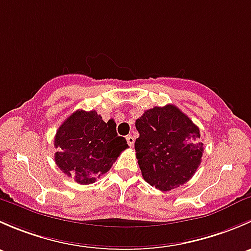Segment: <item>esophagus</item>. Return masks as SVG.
I'll use <instances>...</instances> for the list:
<instances>
[{
    "label": "esophagus",
    "instance_id": "obj_1",
    "mask_svg": "<svg viewBox=\"0 0 251 251\" xmlns=\"http://www.w3.org/2000/svg\"><path fill=\"white\" fill-rule=\"evenodd\" d=\"M126 141H127L128 146L130 147H133V144H135V138H133V136H127V137H126Z\"/></svg>",
    "mask_w": 251,
    "mask_h": 251
}]
</instances>
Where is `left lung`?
I'll list each match as a JSON object with an SVG mask.
<instances>
[{"mask_svg":"<svg viewBox=\"0 0 251 251\" xmlns=\"http://www.w3.org/2000/svg\"><path fill=\"white\" fill-rule=\"evenodd\" d=\"M136 158L146 182L166 192L186 183L203 156L201 131L173 104L154 107L136 120Z\"/></svg>","mask_w":251,"mask_h":251,"instance_id":"1","label":"left lung"}]
</instances>
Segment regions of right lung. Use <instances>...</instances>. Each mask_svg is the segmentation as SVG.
<instances>
[{
	"instance_id": "1",
	"label": "right lung",
	"mask_w": 251,
	"mask_h": 251,
	"mask_svg": "<svg viewBox=\"0 0 251 251\" xmlns=\"http://www.w3.org/2000/svg\"><path fill=\"white\" fill-rule=\"evenodd\" d=\"M54 147L58 168L77 183L90 184L107 174L128 146L113 120L104 123L96 110H76L57 130Z\"/></svg>"
}]
</instances>
